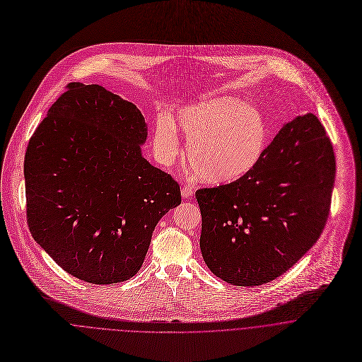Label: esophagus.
Returning <instances> with one entry per match:
<instances>
[{"instance_id": "1", "label": "esophagus", "mask_w": 362, "mask_h": 362, "mask_svg": "<svg viewBox=\"0 0 362 362\" xmlns=\"http://www.w3.org/2000/svg\"><path fill=\"white\" fill-rule=\"evenodd\" d=\"M194 187H191V185H184L182 188H181V195H182V198L185 199V198H189V197H192L194 195Z\"/></svg>"}]
</instances>
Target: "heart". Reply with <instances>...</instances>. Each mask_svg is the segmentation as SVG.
Listing matches in <instances>:
<instances>
[{
	"instance_id": "b5f03b06",
	"label": "heart",
	"mask_w": 362,
	"mask_h": 362,
	"mask_svg": "<svg viewBox=\"0 0 362 362\" xmlns=\"http://www.w3.org/2000/svg\"><path fill=\"white\" fill-rule=\"evenodd\" d=\"M178 131L187 138V157L198 178L209 185L241 180L262 158L268 125L261 111L235 97H205L161 117L154 132V153L163 165L182 157Z\"/></svg>"
}]
</instances>
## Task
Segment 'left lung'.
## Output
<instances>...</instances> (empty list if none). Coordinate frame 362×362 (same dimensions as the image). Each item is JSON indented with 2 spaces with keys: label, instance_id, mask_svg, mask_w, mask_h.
I'll return each mask as SVG.
<instances>
[{
  "label": "left lung",
  "instance_id": "8db88e82",
  "mask_svg": "<svg viewBox=\"0 0 362 362\" xmlns=\"http://www.w3.org/2000/svg\"><path fill=\"white\" fill-rule=\"evenodd\" d=\"M334 181V150L320 119L307 112L285 122L251 173L195 192L206 267L237 286L282 275L320 238Z\"/></svg>",
  "mask_w": 362,
  "mask_h": 362
}]
</instances>
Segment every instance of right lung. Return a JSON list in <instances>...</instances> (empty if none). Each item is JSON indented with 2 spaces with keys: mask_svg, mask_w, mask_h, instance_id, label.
I'll use <instances>...</instances> for the list:
<instances>
[{
  "mask_svg": "<svg viewBox=\"0 0 362 362\" xmlns=\"http://www.w3.org/2000/svg\"><path fill=\"white\" fill-rule=\"evenodd\" d=\"M148 127L129 101L71 83L24 160L33 238L68 274L108 285L134 276L163 216L181 204L170 174L142 157Z\"/></svg>",
  "mask_w": 362,
  "mask_h": 362,
  "instance_id": "right-lung-1",
  "label": "right lung"
}]
</instances>
